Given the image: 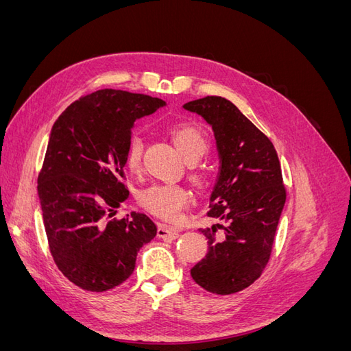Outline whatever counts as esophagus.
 <instances>
[{"mask_svg":"<svg viewBox=\"0 0 351 351\" xmlns=\"http://www.w3.org/2000/svg\"><path fill=\"white\" fill-rule=\"evenodd\" d=\"M180 236V231L174 227H169L167 224H161L158 227V237L161 239H177Z\"/></svg>","mask_w":351,"mask_h":351,"instance_id":"obj_1","label":"esophagus"}]
</instances>
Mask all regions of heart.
I'll list each match as a JSON object with an SVG mask.
<instances>
[{
	"mask_svg": "<svg viewBox=\"0 0 351 351\" xmlns=\"http://www.w3.org/2000/svg\"><path fill=\"white\" fill-rule=\"evenodd\" d=\"M178 151L183 154L187 162H197L209 149L206 134L195 124H177L169 130ZM145 141L141 133H133L125 146V165L132 171H137L142 165ZM195 178L200 180L199 174ZM141 205L151 214L176 221L182 217L183 210L190 202L189 190L176 183H156L142 190L139 195Z\"/></svg>",
	"mask_w": 351,
	"mask_h": 351,
	"instance_id": "1",
	"label": "heart"
}]
</instances>
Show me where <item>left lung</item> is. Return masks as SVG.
<instances>
[{
	"mask_svg": "<svg viewBox=\"0 0 351 351\" xmlns=\"http://www.w3.org/2000/svg\"><path fill=\"white\" fill-rule=\"evenodd\" d=\"M183 108L212 127L221 162L208 210L219 222L200 228L208 253L190 274L209 293L232 294L256 281L271 256L285 204L278 155L268 137L226 98L206 97Z\"/></svg>",
	"mask_w": 351,
	"mask_h": 351,
	"instance_id": "left-lung-1",
	"label": "left lung"
}]
</instances>
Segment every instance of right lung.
<instances>
[{
    "label": "right lung",
    "instance_id": "1",
    "mask_svg": "<svg viewBox=\"0 0 351 351\" xmlns=\"http://www.w3.org/2000/svg\"><path fill=\"white\" fill-rule=\"evenodd\" d=\"M165 105L147 95L101 89L73 102L52 125L38 196L52 258L83 290L124 282L137 253L156 236L143 212L110 218L129 197L123 177L134 123Z\"/></svg>",
    "mask_w": 351,
    "mask_h": 351
}]
</instances>
